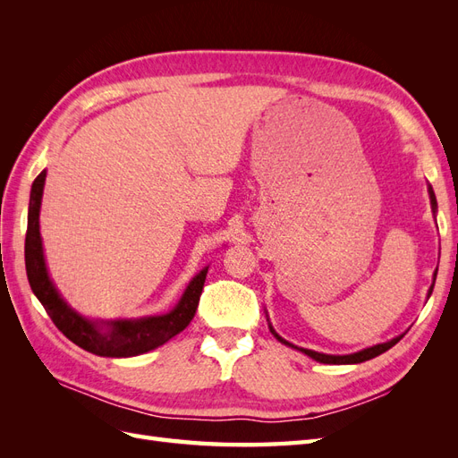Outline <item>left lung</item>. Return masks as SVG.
<instances>
[{"label":"left lung","instance_id":"8db88e82","mask_svg":"<svg viewBox=\"0 0 458 458\" xmlns=\"http://www.w3.org/2000/svg\"><path fill=\"white\" fill-rule=\"evenodd\" d=\"M428 195H429V204H432V214H434V217H436V214H437V200H436V195H434V189H432V185H428ZM436 225H437V224H436ZM436 276H437V269L434 271V281H432V286H429V290H428V298L432 296V290H434V284H436ZM267 325H269L271 335H273L276 340H279L281 344L288 345V348H293V350H298V352H301V353H306L308 357L315 359V361H318V363H325V365H357V363L369 361V359L377 357V355H380V353L387 352L390 348H394V345H395L401 338L405 336V332H403V335H399V336H395V338H392V340L382 342V344H377V345H370V348H365V350H361V352L348 353V355H328V353H318V352L306 350V348H298V345L290 344V342H286L283 336L276 335L275 328H273V325L269 323V318H267Z\"/></svg>","mask_w":458,"mask_h":458}]
</instances>
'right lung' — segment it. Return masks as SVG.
Here are the masks:
<instances>
[{
    "instance_id": "obj_1",
    "label": "right lung",
    "mask_w": 458,
    "mask_h": 458,
    "mask_svg": "<svg viewBox=\"0 0 458 458\" xmlns=\"http://www.w3.org/2000/svg\"><path fill=\"white\" fill-rule=\"evenodd\" d=\"M47 172H41L30 189L29 229H26L24 261L26 275L36 298L46 308L51 321L63 335L80 345L81 350L101 357H135L158 348L179 332L185 330L197 313L208 266L192 276L179 301L164 315H150L140 318H89L68 306L55 286L47 271L44 244L39 234V208L44 197Z\"/></svg>"
}]
</instances>
